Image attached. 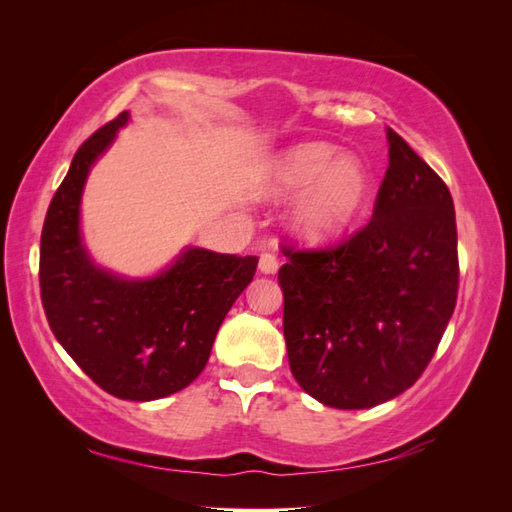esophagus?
I'll return each mask as SVG.
<instances>
[{"label": "esophagus", "mask_w": 512, "mask_h": 512, "mask_svg": "<svg viewBox=\"0 0 512 512\" xmlns=\"http://www.w3.org/2000/svg\"><path fill=\"white\" fill-rule=\"evenodd\" d=\"M277 267H280V260H277L275 254H271V252H262V254H260V258H258V269H260L262 273L273 275V273L277 271Z\"/></svg>", "instance_id": "1"}]
</instances>
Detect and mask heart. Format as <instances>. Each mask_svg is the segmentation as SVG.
<instances>
[{
    "label": "heart",
    "mask_w": 512,
    "mask_h": 512,
    "mask_svg": "<svg viewBox=\"0 0 512 512\" xmlns=\"http://www.w3.org/2000/svg\"><path fill=\"white\" fill-rule=\"evenodd\" d=\"M260 194L288 198L301 192L292 230L309 245L339 239L359 218L367 196L365 166L327 143H303L273 158L260 177Z\"/></svg>",
    "instance_id": "heart-1"
}]
</instances>
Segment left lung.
<instances>
[{"label":"left lung","instance_id":"8db88e82","mask_svg":"<svg viewBox=\"0 0 512 512\" xmlns=\"http://www.w3.org/2000/svg\"><path fill=\"white\" fill-rule=\"evenodd\" d=\"M371 220L337 245L301 250L277 280L294 380L320 404L363 410L421 378L459 290L451 192L391 128Z\"/></svg>","mask_w":512,"mask_h":512}]
</instances>
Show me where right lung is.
<instances>
[{
  "label": "right lung",
  "instance_id": "obj_1",
  "mask_svg": "<svg viewBox=\"0 0 512 512\" xmlns=\"http://www.w3.org/2000/svg\"><path fill=\"white\" fill-rule=\"evenodd\" d=\"M126 121L128 113L117 115L74 153L42 226L40 294L57 342L100 389L151 401L185 389L205 369L258 258L188 247L151 280H123L89 260L79 232L81 192Z\"/></svg>",
  "mask_w": 512,
  "mask_h": 512
}]
</instances>
